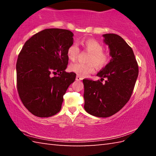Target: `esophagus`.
<instances>
[{
	"instance_id": "obj_1",
	"label": "esophagus",
	"mask_w": 156,
	"mask_h": 156,
	"mask_svg": "<svg viewBox=\"0 0 156 156\" xmlns=\"http://www.w3.org/2000/svg\"><path fill=\"white\" fill-rule=\"evenodd\" d=\"M76 80H83V78H82L80 76H76Z\"/></svg>"
}]
</instances>
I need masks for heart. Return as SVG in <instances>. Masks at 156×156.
Segmentation results:
<instances>
[{"instance_id":"b5f03b06","label":"heart","mask_w":156,"mask_h":156,"mask_svg":"<svg viewBox=\"0 0 156 156\" xmlns=\"http://www.w3.org/2000/svg\"><path fill=\"white\" fill-rule=\"evenodd\" d=\"M82 45L89 53L87 64L83 63H74L69 66L71 72L77 73L80 76H87L93 73L95 67L98 69L104 68L108 65L110 60V55L109 53L103 51L104 46L99 41L95 39L89 38L82 41ZM80 49L77 44H72L68 47L67 56L71 61H75L78 58Z\"/></svg>"}]
</instances>
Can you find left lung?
<instances>
[{
    "instance_id": "left-lung-1",
    "label": "left lung",
    "mask_w": 156,
    "mask_h": 156,
    "mask_svg": "<svg viewBox=\"0 0 156 156\" xmlns=\"http://www.w3.org/2000/svg\"><path fill=\"white\" fill-rule=\"evenodd\" d=\"M103 36L112 59L98 73L100 80H83L84 109L100 118L113 115L127 103L138 76V65L131 47L117 34ZM105 77L107 80L102 83Z\"/></svg>"
}]
</instances>
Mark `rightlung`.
<instances>
[{"mask_svg": "<svg viewBox=\"0 0 156 156\" xmlns=\"http://www.w3.org/2000/svg\"><path fill=\"white\" fill-rule=\"evenodd\" d=\"M73 33L62 29H46L25 42L16 62L17 91L23 104L33 115L47 118L58 113L63 96L76 79L65 72L68 47Z\"/></svg>", "mask_w": 156, "mask_h": 156, "instance_id": "add662e5", "label": "right lung"}]
</instances>
